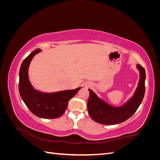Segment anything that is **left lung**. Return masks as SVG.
Masks as SVG:
<instances>
[{
  "label": "left lung",
  "mask_w": 160,
  "mask_h": 160,
  "mask_svg": "<svg viewBox=\"0 0 160 160\" xmlns=\"http://www.w3.org/2000/svg\"><path fill=\"white\" fill-rule=\"evenodd\" d=\"M137 68L140 73L137 89L132 98L122 107H112L99 99L93 91L89 89L88 108L92 119L101 124L115 125L125 122L135 113L142 102L146 91V71L143 67L139 64L137 65Z\"/></svg>",
  "instance_id": "left-lung-1"
}]
</instances>
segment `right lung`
<instances>
[{"instance_id":"1","label":"right lung","mask_w":160,"mask_h":160,"mask_svg":"<svg viewBox=\"0 0 160 160\" xmlns=\"http://www.w3.org/2000/svg\"><path fill=\"white\" fill-rule=\"evenodd\" d=\"M41 51L37 49L22 61L19 71V93L34 115L44 119H56L65 113L69 101L73 98L81 89L61 91L55 93H42L34 89L28 77V66L32 58Z\"/></svg>"}]
</instances>
